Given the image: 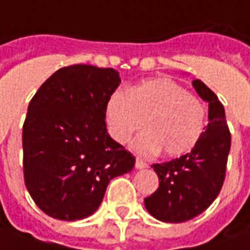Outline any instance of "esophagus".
<instances>
[{"label":"esophagus","mask_w":250,"mask_h":250,"mask_svg":"<svg viewBox=\"0 0 250 250\" xmlns=\"http://www.w3.org/2000/svg\"><path fill=\"white\" fill-rule=\"evenodd\" d=\"M147 167H148V164H147L146 161H143V160H140V158H137V160H136V168L137 169L147 168Z\"/></svg>","instance_id":"34e87169"}]
</instances>
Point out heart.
<instances>
[{
  "mask_svg": "<svg viewBox=\"0 0 250 250\" xmlns=\"http://www.w3.org/2000/svg\"><path fill=\"white\" fill-rule=\"evenodd\" d=\"M106 120L119 144H125L146 123L147 131L131 143L137 154L153 155L163 150L167 157H180L199 143L207 125V109L180 83L155 78L127 92L116 90L106 106Z\"/></svg>",
  "mask_w": 250,
  "mask_h": 250,
  "instance_id": "b5f03b06",
  "label": "heart"
}]
</instances>
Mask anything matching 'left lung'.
Listing matches in <instances>:
<instances>
[{
	"instance_id": "obj_1",
	"label": "left lung",
	"mask_w": 250,
	"mask_h": 250,
	"mask_svg": "<svg viewBox=\"0 0 250 250\" xmlns=\"http://www.w3.org/2000/svg\"><path fill=\"white\" fill-rule=\"evenodd\" d=\"M199 97L208 102V120L199 143L187 154L151 167L160 185L144 199L147 211L155 219L180 224L202 213L218 197L227 172L230 133L225 109L216 95L201 81H194Z\"/></svg>"
}]
</instances>
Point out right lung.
<instances>
[{
    "mask_svg": "<svg viewBox=\"0 0 250 250\" xmlns=\"http://www.w3.org/2000/svg\"><path fill=\"white\" fill-rule=\"evenodd\" d=\"M120 82L111 67H62L28 106L22 127L25 185L55 219L90 216L111 180L136 164L106 128V106Z\"/></svg>",
    "mask_w": 250,
    "mask_h": 250,
    "instance_id": "right-lung-1",
    "label": "right lung"
}]
</instances>
